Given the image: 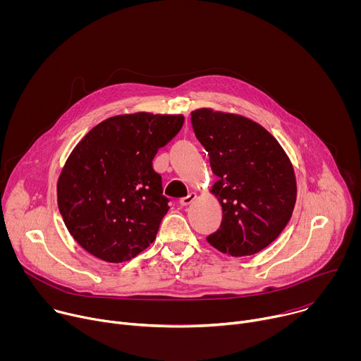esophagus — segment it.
Listing matches in <instances>:
<instances>
[{
	"label": "esophagus",
	"instance_id": "1",
	"mask_svg": "<svg viewBox=\"0 0 361 361\" xmlns=\"http://www.w3.org/2000/svg\"><path fill=\"white\" fill-rule=\"evenodd\" d=\"M195 198H197V194L195 192H190L187 197H183L180 200V204L181 205H190V204H192L195 201Z\"/></svg>",
	"mask_w": 361,
	"mask_h": 361
}]
</instances>
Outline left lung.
Returning <instances> with one entry per match:
<instances>
[{
    "label": "left lung",
    "mask_w": 361,
    "mask_h": 361,
    "mask_svg": "<svg viewBox=\"0 0 361 361\" xmlns=\"http://www.w3.org/2000/svg\"><path fill=\"white\" fill-rule=\"evenodd\" d=\"M191 124L219 177L210 191L223 207L221 226L207 241L233 257L262 251L294 210L297 183L288 156L263 126L240 114L198 109Z\"/></svg>",
    "instance_id": "left-lung-1"
}]
</instances>
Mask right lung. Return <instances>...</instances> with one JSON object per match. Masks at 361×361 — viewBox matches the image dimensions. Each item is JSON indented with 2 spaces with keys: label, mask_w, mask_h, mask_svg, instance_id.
I'll list each match as a JSON object with an SVG mask.
<instances>
[{
  "label": "right lung",
  "mask_w": 361,
  "mask_h": 361,
  "mask_svg": "<svg viewBox=\"0 0 361 361\" xmlns=\"http://www.w3.org/2000/svg\"><path fill=\"white\" fill-rule=\"evenodd\" d=\"M184 116L110 117L74 147L57 181L59 209L74 240L107 263L134 259L154 240L170 205L152 159Z\"/></svg>",
  "instance_id": "1"
}]
</instances>
